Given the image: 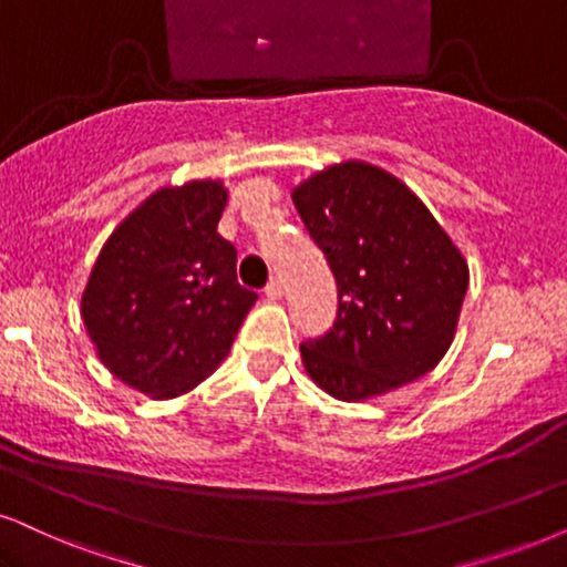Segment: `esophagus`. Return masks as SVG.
Masks as SVG:
<instances>
[{
	"mask_svg": "<svg viewBox=\"0 0 567 567\" xmlns=\"http://www.w3.org/2000/svg\"><path fill=\"white\" fill-rule=\"evenodd\" d=\"M282 282H279V279H269V285L267 288H264V296H267L269 300H279L282 298Z\"/></svg>",
	"mask_w": 567,
	"mask_h": 567,
	"instance_id": "1",
	"label": "esophagus"
}]
</instances>
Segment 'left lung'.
Wrapping results in <instances>:
<instances>
[{"label":"left lung","mask_w":567,"mask_h":567,"mask_svg":"<svg viewBox=\"0 0 567 567\" xmlns=\"http://www.w3.org/2000/svg\"><path fill=\"white\" fill-rule=\"evenodd\" d=\"M337 282V317L300 346L329 395L367 400L432 371L453 342L468 267L390 172L348 162L292 190Z\"/></svg>","instance_id":"left-lung-1"}]
</instances>
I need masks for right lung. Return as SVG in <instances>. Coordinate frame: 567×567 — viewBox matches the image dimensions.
Here are the masks:
<instances>
[{"label":"right lung","mask_w":567,"mask_h":567,"mask_svg":"<svg viewBox=\"0 0 567 567\" xmlns=\"http://www.w3.org/2000/svg\"><path fill=\"white\" fill-rule=\"evenodd\" d=\"M225 204L212 181L156 190L93 264L85 329L104 367L152 398L204 382L259 298L238 282V250L217 233Z\"/></svg>","instance_id":"obj_1"}]
</instances>
